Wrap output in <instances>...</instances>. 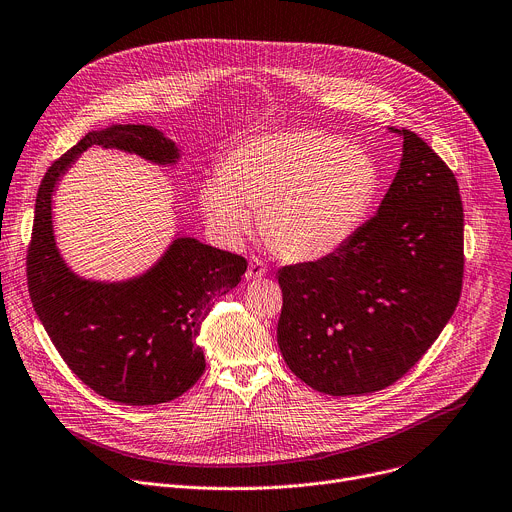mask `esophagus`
I'll list each match as a JSON object with an SVG mask.
<instances>
[{"instance_id": "obj_1", "label": "esophagus", "mask_w": 512, "mask_h": 512, "mask_svg": "<svg viewBox=\"0 0 512 512\" xmlns=\"http://www.w3.org/2000/svg\"><path fill=\"white\" fill-rule=\"evenodd\" d=\"M264 274H266V266H264V262H262V260H258V258H252V260L248 262L246 278H248V280H258V278H262Z\"/></svg>"}]
</instances>
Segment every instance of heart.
I'll return each instance as SVG.
<instances>
[{
  "label": "heart",
  "instance_id": "b5f03b06",
  "mask_svg": "<svg viewBox=\"0 0 512 512\" xmlns=\"http://www.w3.org/2000/svg\"><path fill=\"white\" fill-rule=\"evenodd\" d=\"M380 189L374 156L319 130L258 134L205 181L199 205L221 242L236 246L254 227L285 260L313 262L342 248L368 217Z\"/></svg>",
  "mask_w": 512,
  "mask_h": 512
}]
</instances>
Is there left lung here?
Segmentation results:
<instances>
[{
	"instance_id": "obj_1",
	"label": "left lung",
	"mask_w": 512,
	"mask_h": 512,
	"mask_svg": "<svg viewBox=\"0 0 512 512\" xmlns=\"http://www.w3.org/2000/svg\"><path fill=\"white\" fill-rule=\"evenodd\" d=\"M376 215L333 254L278 270L276 339L295 376L331 396L405 376L458 307L464 207L447 164L409 130Z\"/></svg>"
}]
</instances>
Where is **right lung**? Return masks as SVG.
I'll use <instances>...</instances> for the list:
<instances>
[{"label": "right lung", "instance_id": "right-lung-1", "mask_svg": "<svg viewBox=\"0 0 512 512\" xmlns=\"http://www.w3.org/2000/svg\"><path fill=\"white\" fill-rule=\"evenodd\" d=\"M91 146L175 166L177 142L142 124H113L83 136L44 175L28 248V291L38 319L69 368L97 394L132 407L177 399L205 370L197 337L213 303L230 293L248 262L177 232L142 274L95 280L77 274L56 246L52 195Z\"/></svg>", "mask_w": 512, "mask_h": 512}]
</instances>
